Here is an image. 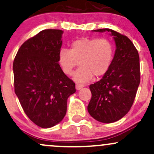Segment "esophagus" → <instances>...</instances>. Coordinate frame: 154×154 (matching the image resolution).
<instances>
[{
    "mask_svg": "<svg viewBox=\"0 0 154 154\" xmlns=\"http://www.w3.org/2000/svg\"><path fill=\"white\" fill-rule=\"evenodd\" d=\"M84 87L82 84H79V83H76V89L77 90H80L81 88Z\"/></svg>",
    "mask_w": 154,
    "mask_h": 154,
    "instance_id": "1",
    "label": "esophagus"
}]
</instances>
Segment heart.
Returning <instances> with one entry per match:
<instances>
[{"label":"heart","mask_w":154,"mask_h":154,"mask_svg":"<svg viewBox=\"0 0 154 154\" xmlns=\"http://www.w3.org/2000/svg\"><path fill=\"white\" fill-rule=\"evenodd\" d=\"M114 45L109 39L81 38L74 40L70 49L61 48L58 59L63 73L71 75L79 65L75 79L80 82L100 77L110 68L114 58Z\"/></svg>","instance_id":"obj_1"}]
</instances>
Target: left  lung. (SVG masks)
Returning <instances> with one entry per match:
<instances>
[{"label": "left lung", "instance_id": "1", "mask_svg": "<svg viewBox=\"0 0 154 154\" xmlns=\"http://www.w3.org/2000/svg\"><path fill=\"white\" fill-rule=\"evenodd\" d=\"M94 31L110 32L116 48L108 72L100 80L90 85L92 98L88 111L97 121L114 122L126 115L133 104L140 81L139 54L125 35L110 29Z\"/></svg>", "mask_w": 154, "mask_h": 154}]
</instances>
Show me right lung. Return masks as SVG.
Instances as JSON below:
<instances>
[{
  "instance_id": "right-lung-1",
  "label": "right lung",
  "mask_w": 154,
  "mask_h": 154,
  "mask_svg": "<svg viewBox=\"0 0 154 154\" xmlns=\"http://www.w3.org/2000/svg\"><path fill=\"white\" fill-rule=\"evenodd\" d=\"M63 31L44 29L21 45L13 63L14 91L29 119L42 128L59 123L75 83L63 73L58 55Z\"/></svg>"
}]
</instances>
